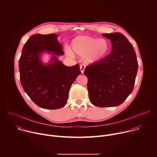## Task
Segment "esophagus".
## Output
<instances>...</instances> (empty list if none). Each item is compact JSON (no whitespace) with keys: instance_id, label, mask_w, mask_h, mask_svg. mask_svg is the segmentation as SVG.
<instances>
[{"instance_id":"obj_1","label":"esophagus","mask_w":157,"mask_h":157,"mask_svg":"<svg viewBox=\"0 0 157 157\" xmlns=\"http://www.w3.org/2000/svg\"><path fill=\"white\" fill-rule=\"evenodd\" d=\"M85 68H86V65L84 64H81L80 65V71L81 72V73H84V71L85 70Z\"/></svg>"}]
</instances>
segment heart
<instances>
[{
  "label": "heart",
  "instance_id": "b5f03b06",
  "mask_svg": "<svg viewBox=\"0 0 157 157\" xmlns=\"http://www.w3.org/2000/svg\"><path fill=\"white\" fill-rule=\"evenodd\" d=\"M71 51L66 48V52L70 56L73 53L79 56H85L86 62L94 63L101 61L109 54L110 44L105 38L98 39L90 36L82 35L75 37L71 43Z\"/></svg>",
  "mask_w": 157,
  "mask_h": 157
}]
</instances>
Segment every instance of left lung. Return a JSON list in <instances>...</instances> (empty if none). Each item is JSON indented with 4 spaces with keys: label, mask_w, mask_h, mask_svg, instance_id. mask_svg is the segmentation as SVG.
I'll list each match as a JSON object with an SVG mask.
<instances>
[{
    "label": "left lung",
    "mask_w": 157,
    "mask_h": 157,
    "mask_svg": "<svg viewBox=\"0 0 157 157\" xmlns=\"http://www.w3.org/2000/svg\"><path fill=\"white\" fill-rule=\"evenodd\" d=\"M110 39L112 50L100 61L86 67L91 102L98 107H114L132 93L138 71L136 53L132 44L119 32L103 33Z\"/></svg>",
    "instance_id": "8db88e82"
}]
</instances>
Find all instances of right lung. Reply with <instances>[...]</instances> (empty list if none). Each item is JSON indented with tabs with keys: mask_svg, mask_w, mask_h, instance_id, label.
I'll return each mask as SVG.
<instances>
[{
	"mask_svg": "<svg viewBox=\"0 0 157 157\" xmlns=\"http://www.w3.org/2000/svg\"><path fill=\"white\" fill-rule=\"evenodd\" d=\"M58 36L33 35L24 44L18 62L24 90L35 104L47 109H60L66 104L70 89L81 74L78 64L66 66L58 59V56L64 55ZM44 52L52 55L46 65L40 60Z\"/></svg>",
	"mask_w": 157,
	"mask_h": 157,
	"instance_id": "obj_1",
	"label": "right lung"
}]
</instances>
